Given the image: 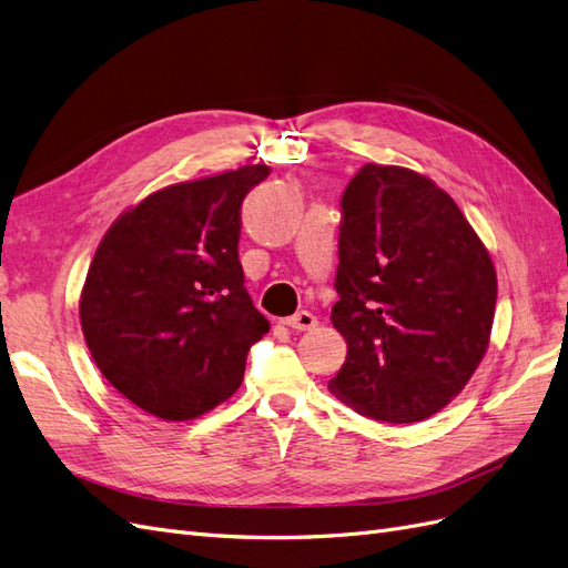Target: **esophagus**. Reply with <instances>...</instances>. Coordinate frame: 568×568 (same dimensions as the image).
Wrapping results in <instances>:
<instances>
[{
	"mask_svg": "<svg viewBox=\"0 0 568 568\" xmlns=\"http://www.w3.org/2000/svg\"><path fill=\"white\" fill-rule=\"evenodd\" d=\"M284 324L288 326V329H294V332H313L315 326H317V317L313 313L301 311L294 317H288Z\"/></svg>",
	"mask_w": 568,
	"mask_h": 568,
	"instance_id": "34e87169",
	"label": "esophagus"
}]
</instances>
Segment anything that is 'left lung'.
<instances>
[{
	"instance_id": "obj_1",
	"label": "left lung",
	"mask_w": 568,
	"mask_h": 568,
	"mask_svg": "<svg viewBox=\"0 0 568 568\" xmlns=\"http://www.w3.org/2000/svg\"><path fill=\"white\" fill-rule=\"evenodd\" d=\"M341 205L332 324L348 355L329 390L376 422H424L488 351L490 253L453 196L409 168L367 163Z\"/></svg>"
}]
</instances>
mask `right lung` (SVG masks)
I'll use <instances>...</instances> for the list:
<instances>
[{
	"label": "right lung",
	"instance_id": "1",
	"mask_svg": "<svg viewBox=\"0 0 568 568\" xmlns=\"http://www.w3.org/2000/svg\"><path fill=\"white\" fill-rule=\"evenodd\" d=\"M270 170L163 186L120 213L97 246L82 334L106 382L153 417L186 422L225 403L270 332L239 263L242 203Z\"/></svg>",
	"mask_w": 568,
	"mask_h": 568
}]
</instances>
